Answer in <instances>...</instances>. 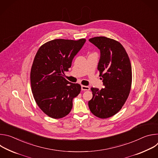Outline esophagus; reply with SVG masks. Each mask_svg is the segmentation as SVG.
<instances>
[{
    "instance_id": "34e87169",
    "label": "esophagus",
    "mask_w": 158,
    "mask_h": 158,
    "mask_svg": "<svg viewBox=\"0 0 158 158\" xmlns=\"http://www.w3.org/2000/svg\"><path fill=\"white\" fill-rule=\"evenodd\" d=\"M81 89L82 91H89L90 90V87L86 85H81Z\"/></svg>"
}]
</instances>
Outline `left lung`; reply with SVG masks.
<instances>
[{
	"instance_id": "8db88e82",
	"label": "left lung",
	"mask_w": 158,
	"mask_h": 158,
	"mask_svg": "<svg viewBox=\"0 0 158 158\" xmlns=\"http://www.w3.org/2000/svg\"><path fill=\"white\" fill-rule=\"evenodd\" d=\"M89 41L101 51L98 69L105 88L91 87L90 110L98 118L106 119L121 109L130 93L132 68L129 57L122 44L106 37H95Z\"/></svg>"
}]
</instances>
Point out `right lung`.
<instances>
[{
    "label": "right lung",
    "mask_w": 158,
    "mask_h": 158,
    "mask_svg": "<svg viewBox=\"0 0 158 158\" xmlns=\"http://www.w3.org/2000/svg\"><path fill=\"white\" fill-rule=\"evenodd\" d=\"M85 40H52L42 45L35 54L31 70L32 92L37 106L50 118L66 116L81 92L80 84L69 82L63 75Z\"/></svg>",
    "instance_id": "obj_1"
}]
</instances>
